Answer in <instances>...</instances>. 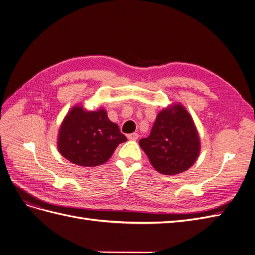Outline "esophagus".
<instances>
[{"instance_id": "1", "label": "esophagus", "mask_w": 255, "mask_h": 255, "mask_svg": "<svg viewBox=\"0 0 255 255\" xmlns=\"http://www.w3.org/2000/svg\"><path fill=\"white\" fill-rule=\"evenodd\" d=\"M128 138L129 140H136L138 138V134L137 133H132V134H128Z\"/></svg>"}]
</instances>
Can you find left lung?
<instances>
[{
	"label": "left lung",
	"mask_w": 255,
	"mask_h": 255,
	"mask_svg": "<svg viewBox=\"0 0 255 255\" xmlns=\"http://www.w3.org/2000/svg\"><path fill=\"white\" fill-rule=\"evenodd\" d=\"M139 144L154 169L166 175L186 171L200 153V139L194 120L181 104L161 111L150 135L140 139Z\"/></svg>",
	"instance_id": "8db88e82"
}]
</instances>
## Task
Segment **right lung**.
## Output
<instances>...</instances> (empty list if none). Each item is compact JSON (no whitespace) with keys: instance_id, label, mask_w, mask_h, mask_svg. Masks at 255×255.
Masks as SVG:
<instances>
[{"instance_id":"1","label":"right lung","mask_w":255,"mask_h":255,"mask_svg":"<svg viewBox=\"0 0 255 255\" xmlns=\"http://www.w3.org/2000/svg\"><path fill=\"white\" fill-rule=\"evenodd\" d=\"M127 140L105 110L89 112L76 105L61 123L57 146L61 155L71 163L95 167L106 163L118 144Z\"/></svg>"}]
</instances>
